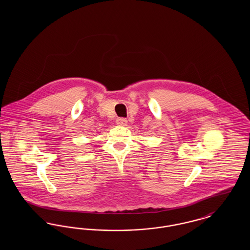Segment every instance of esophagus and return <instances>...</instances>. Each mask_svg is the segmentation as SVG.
<instances>
[{
  "instance_id": "esophagus-1",
  "label": "esophagus",
  "mask_w": 250,
  "mask_h": 250,
  "mask_svg": "<svg viewBox=\"0 0 250 250\" xmlns=\"http://www.w3.org/2000/svg\"><path fill=\"white\" fill-rule=\"evenodd\" d=\"M117 125H119V126H126V125H127V120L125 119V118H119V119H117Z\"/></svg>"
}]
</instances>
